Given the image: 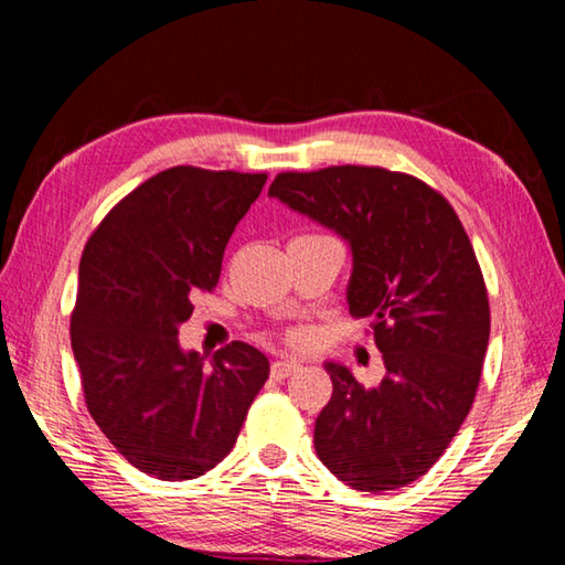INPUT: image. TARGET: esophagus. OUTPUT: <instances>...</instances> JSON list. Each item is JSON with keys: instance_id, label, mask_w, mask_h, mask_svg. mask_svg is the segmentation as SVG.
<instances>
[{"instance_id": "esophagus-1", "label": "esophagus", "mask_w": 565, "mask_h": 565, "mask_svg": "<svg viewBox=\"0 0 565 565\" xmlns=\"http://www.w3.org/2000/svg\"><path fill=\"white\" fill-rule=\"evenodd\" d=\"M301 363L299 361H291V359H279L271 363V379L281 381V379H289L291 374H296L299 371Z\"/></svg>"}]
</instances>
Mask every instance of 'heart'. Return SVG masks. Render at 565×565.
<instances>
[{
    "instance_id": "b5f03b06",
    "label": "heart",
    "mask_w": 565,
    "mask_h": 565,
    "mask_svg": "<svg viewBox=\"0 0 565 565\" xmlns=\"http://www.w3.org/2000/svg\"><path fill=\"white\" fill-rule=\"evenodd\" d=\"M299 339H301L299 333H294V331H291V333H286V341H289V343H296Z\"/></svg>"
}]
</instances>
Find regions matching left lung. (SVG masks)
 Here are the masks:
<instances>
[{"label": "left lung", "instance_id": "8db88e82", "mask_svg": "<svg viewBox=\"0 0 565 565\" xmlns=\"http://www.w3.org/2000/svg\"><path fill=\"white\" fill-rule=\"evenodd\" d=\"M269 194L351 244L349 311L384 353L374 388L327 363L313 446L351 489L396 491L441 458L481 381L491 309L471 238L444 194L384 167L281 171Z\"/></svg>", "mask_w": 565, "mask_h": 565}]
</instances>
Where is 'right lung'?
Returning <instances> with one entry per match:
<instances>
[{
  "label": "right lung",
  "instance_id": "right-lung-1",
  "mask_svg": "<svg viewBox=\"0 0 565 565\" xmlns=\"http://www.w3.org/2000/svg\"><path fill=\"white\" fill-rule=\"evenodd\" d=\"M266 174L171 167L129 191L79 264L72 351L84 404L111 446L161 481L204 476L236 444L269 359L232 341L206 366L179 323L212 294L224 248Z\"/></svg>",
  "mask_w": 565,
  "mask_h": 565
}]
</instances>
